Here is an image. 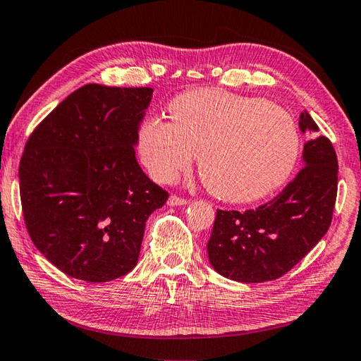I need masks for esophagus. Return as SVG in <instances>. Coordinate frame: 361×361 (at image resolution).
I'll use <instances>...</instances> for the list:
<instances>
[{"label":"esophagus","instance_id":"esophagus-1","mask_svg":"<svg viewBox=\"0 0 361 361\" xmlns=\"http://www.w3.org/2000/svg\"><path fill=\"white\" fill-rule=\"evenodd\" d=\"M188 204V199H183V197H178V195L172 194L169 197V205L170 207H181V205H186Z\"/></svg>","mask_w":361,"mask_h":361}]
</instances>
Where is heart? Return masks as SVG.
I'll return each instance as SVG.
<instances>
[{"label":"heart","mask_w":361,"mask_h":361,"mask_svg":"<svg viewBox=\"0 0 361 361\" xmlns=\"http://www.w3.org/2000/svg\"><path fill=\"white\" fill-rule=\"evenodd\" d=\"M172 122L148 118L138 130L143 166L172 183L199 154V173L212 194L250 204L283 186L301 154V132L283 108L218 89L188 90L170 102Z\"/></svg>","instance_id":"1"}]
</instances>
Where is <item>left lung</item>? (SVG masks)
<instances>
[{
    "label": "left lung",
    "instance_id": "1",
    "mask_svg": "<svg viewBox=\"0 0 361 361\" xmlns=\"http://www.w3.org/2000/svg\"><path fill=\"white\" fill-rule=\"evenodd\" d=\"M301 132H312L304 145L296 178L277 197L255 210H216L207 253L212 267L226 279L261 283L282 277L326 234L338 194V157L331 142L317 135L307 111L299 116Z\"/></svg>",
    "mask_w": 361,
    "mask_h": 361
}]
</instances>
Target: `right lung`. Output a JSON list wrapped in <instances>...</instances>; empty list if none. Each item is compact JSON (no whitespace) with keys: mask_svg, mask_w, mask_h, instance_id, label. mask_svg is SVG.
Wrapping results in <instances>:
<instances>
[{"mask_svg":"<svg viewBox=\"0 0 361 361\" xmlns=\"http://www.w3.org/2000/svg\"><path fill=\"white\" fill-rule=\"evenodd\" d=\"M149 87L85 84L36 127L19 180L35 247L73 279L109 282L138 262L146 219L169 194L138 166Z\"/></svg>","mask_w":361,"mask_h":361,"instance_id":"1","label":"right lung"}]
</instances>
